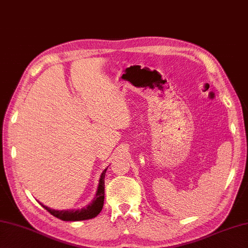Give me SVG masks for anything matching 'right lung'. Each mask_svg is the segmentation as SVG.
I'll use <instances>...</instances> for the list:
<instances>
[{"mask_svg":"<svg viewBox=\"0 0 248 248\" xmlns=\"http://www.w3.org/2000/svg\"><path fill=\"white\" fill-rule=\"evenodd\" d=\"M105 171L101 173V178L99 180V186L97 189L96 197L93 198V202L88 204L86 208H83L81 210H62V211H57V210L50 209L46 205L41 204L43 207L46 210V211L50 212L53 217L60 218L62 220H72V222H76V220H85V219H91L96 217L97 215L101 212L104 203V178H105Z\"/></svg>","mask_w":248,"mask_h":248,"instance_id":"right-lung-1","label":"right lung"}]
</instances>
